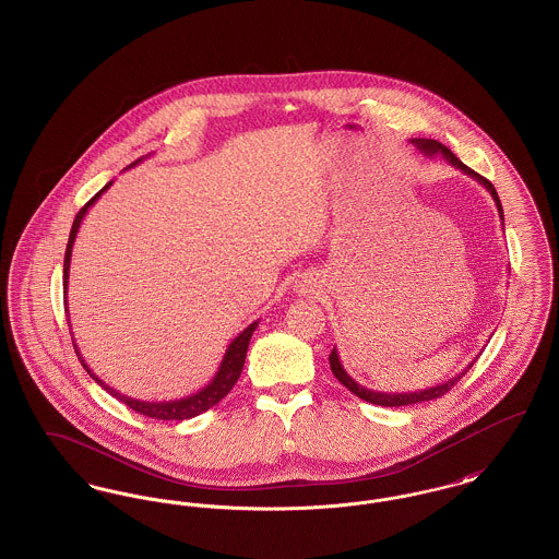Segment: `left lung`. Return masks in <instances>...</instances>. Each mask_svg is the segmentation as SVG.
Segmentation results:
<instances>
[{
  "instance_id": "left-lung-1",
  "label": "left lung",
  "mask_w": 559,
  "mask_h": 559,
  "mask_svg": "<svg viewBox=\"0 0 559 559\" xmlns=\"http://www.w3.org/2000/svg\"><path fill=\"white\" fill-rule=\"evenodd\" d=\"M411 142H413V144H415L424 155H427V157H436V155H440V157H444V159L449 160L452 167H456V169H461L463 174H467V176H472L474 180H478L479 185L492 194L495 205H497L499 215H501V219H503V207H501L499 194H497V190H495V187H492L486 178H481V176L476 174L474 169H469L463 160L456 159V157L452 155V151H449L444 144H440L438 140H429V138H413ZM474 362H476V360H474ZM474 362H472V365H474ZM329 365H331V371H333V374L340 379V383H344L352 394H356L358 399L367 400V402H371V404H379V406H406V404H417V402H427V400L440 399V396H444L451 388H454V385H456V381H459V379L467 372V369L472 367V365H467V369H463L459 374H454V377L449 379V381H444V383H440V385H433V388H427V390H419V392H406V394H385V392H374V390H369V388H365V385L356 383V381L347 374L346 369H344V365H342L340 354H337V349H335V347H333V352H331V356H329Z\"/></svg>"
}]
</instances>
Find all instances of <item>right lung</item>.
<instances>
[{"label": "right lung", "mask_w": 559, "mask_h": 559, "mask_svg": "<svg viewBox=\"0 0 559 559\" xmlns=\"http://www.w3.org/2000/svg\"><path fill=\"white\" fill-rule=\"evenodd\" d=\"M140 160L142 159L133 160L130 167L138 165ZM110 185H112V182H108L107 187L103 188V190H98V192H96V194H94V197H92V199L81 207L80 213L75 215V222H73L71 235H69L67 251H64V274H62L67 317H69L67 289H69V267H71V251H73V242H75V237H78V233H80L81 222H83L85 213H87V210H90V207L100 199V194H103ZM258 324H260V320L251 322L242 333H239V337H235V340L230 342V346L226 347V354H224V358H222V362H219V369H217V372L213 374L212 381H210L205 388H201L199 392H194V394H190V396H185V399L163 400V402H148V400L132 399V396H126V394H121L119 390L110 388V385H107V383H105L96 372H92V369L85 365V360H83V356H81L75 342H73V346H75V352H78V356H80L83 369L87 371V374H90V377H92V379H94L103 390H107L108 394H110L112 399L121 400L126 406H130V408L135 411V413L144 415V417H151V419H160V421H185V419H192V417H197V415H201V413L210 411V408L215 406L219 400L228 396V392H230V390L235 388V383L239 381L240 371H242V365H245V356H247V347H249L251 335H253V331H255V326H258Z\"/></svg>", "instance_id": "obj_1"}]
</instances>
